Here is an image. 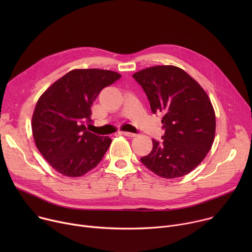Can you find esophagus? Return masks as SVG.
Segmentation results:
<instances>
[{
  "mask_svg": "<svg viewBox=\"0 0 252 252\" xmlns=\"http://www.w3.org/2000/svg\"><path fill=\"white\" fill-rule=\"evenodd\" d=\"M121 133H122V134H124V135H126V136H128V137H133V136H135V135H136L135 133L127 132V131H121Z\"/></svg>",
  "mask_w": 252,
  "mask_h": 252,
  "instance_id": "esophagus-1",
  "label": "esophagus"
}]
</instances>
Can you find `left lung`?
<instances>
[{
    "label": "left lung",
    "instance_id": "1",
    "mask_svg": "<svg viewBox=\"0 0 252 252\" xmlns=\"http://www.w3.org/2000/svg\"><path fill=\"white\" fill-rule=\"evenodd\" d=\"M154 114H161L162 141L153 139L152 152L140 158L163 178L181 177L194 169L210 151L215 135L212 103L187 71L175 65H156L136 71Z\"/></svg>",
    "mask_w": 252,
    "mask_h": 252
}]
</instances>
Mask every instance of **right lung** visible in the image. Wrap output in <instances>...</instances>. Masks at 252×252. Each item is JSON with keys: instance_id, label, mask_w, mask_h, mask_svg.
I'll return each mask as SVG.
<instances>
[{"instance_id": "obj_1", "label": "right lung", "mask_w": 252, "mask_h": 252, "mask_svg": "<svg viewBox=\"0 0 252 252\" xmlns=\"http://www.w3.org/2000/svg\"><path fill=\"white\" fill-rule=\"evenodd\" d=\"M122 76L114 70L76 68L55 82L39 97L32 118L34 143L51 166L79 177L94 168L112 139L88 130L91 107L100 91Z\"/></svg>"}]
</instances>
